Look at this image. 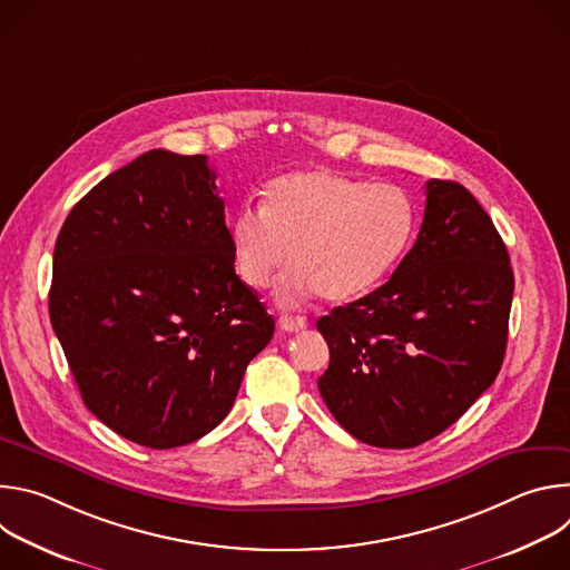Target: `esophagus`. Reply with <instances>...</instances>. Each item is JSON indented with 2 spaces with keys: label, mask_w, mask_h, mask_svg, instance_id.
<instances>
[{
  "label": "esophagus",
  "mask_w": 570,
  "mask_h": 570,
  "mask_svg": "<svg viewBox=\"0 0 570 570\" xmlns=\"http://www.w3.org/2000/svg\"><path fill=\"white\" fill-rule=\"evenodd\" d=\"M279 327L284 332H302V330H306V317L284 313V315H279Z\"/></svg>",
  "instance_id": "34e87169"
}]
</instances>
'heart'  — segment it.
Masks as SVG:
<instances>
[{
    "label": "heart",
    "mask_w": 570,
    "mask_h": 570,
    "mask_svg": "<svg viewBox=\"0 0 570 570\" xmlns=\"http://www.w3.org/2000/svg\"><path fill=\"white\" fill-rule=\"evenodd\" d=\"M415 203L396 185H370L336 171H293L264 191V207L229 223L238 277L266 288L291 262L277 297L284 304L320 293L350 302L372 291L401 259L415 232ZM292 255H287V250Z\"/></svg>",
    "instance_id": "heart-1"
}]
</instances>
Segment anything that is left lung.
Wrapping results in <instances>:
<instances>
[{"mask_svg": "<svg viewBox=\"0 0 570 570\" xmlns=\"http://www.w3.org/2000/svg\"><path fill=\"white\" fill-rule=\"evenodd\" d=\"M514 273L490 214L453 180L426 183L415 246L370 295L317 320L330 367L317 390L338 424L381 449L458 422L505 356Z\"/></svg>", "mask_w": 570, "mask_h": 570, "instance_id": "obj_1", "label": "left lung"}]
</instances>
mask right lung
<instances>
[{
    "instance_id": "add662e5",
    "label": "right lung",
    "mask_w": 570,
    "mask_h": 570,
    "mask_svg": "<svg viewBox=\"0 0 570 570\" xmlns=\"http://www.w3.org/2000/svg\"><path fill=\"white\" fill-rule=\"evenodd\" d=\"M205 155L148 150L60 227L51 327L86 405L117 435L176 449L229 413L275 320L234 273Z\"/></svg>"
}]
</instances>
